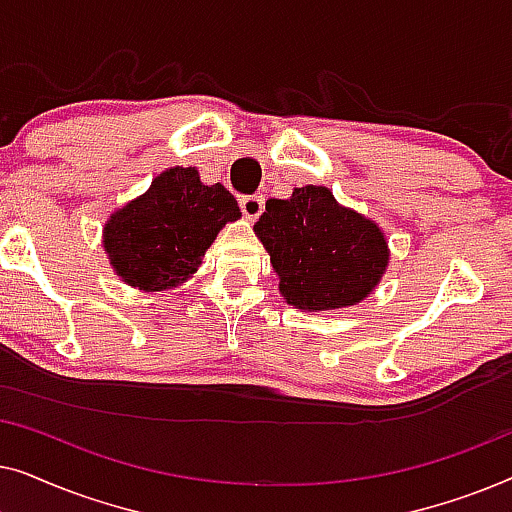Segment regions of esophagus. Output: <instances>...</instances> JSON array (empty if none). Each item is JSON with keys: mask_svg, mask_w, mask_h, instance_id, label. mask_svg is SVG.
Segmentation results:
<instances>
[{"mask_svg": "<svg viewBox=\"0 0 512 512\" xmlns=\"http://www.w3.org/2000/svg\"><path fill=\"white\" fill-rule=\"evenodd\" d=\"M240 209H242V214L247 216L249 221H256L258 216L263 214V209H265L263 195H247V198H242L240 200Z\"/></svg>", "mask_w": 512, "mask_h": 512, "instance_id": "34e87169", "label": "esophagus"}]
</instances>
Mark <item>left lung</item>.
<instances>
[{"instance_id": "1", "label": "left lung", "mask_w": 512, "mask_h": 512, "mask_svg": "<svg viewBox=\"0 0 512 512\" xmlns=\"http://www.w3.org/2000/svg\"><path fill=\"white\" fill-rule=\"evenodd\" d=\"M254 233L279 277V293L300 312H328L366 300L389 268V242L368 216L340 205L331 188H293L270 198Z\"/></svg>"}]
</instances>
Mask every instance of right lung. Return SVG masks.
<instances>
[{
    "mask_svg": "<svg viewBox=\"0 0 512 512\" xmlns=\"http://www.w3.org/2000/svg\"><path fill=\"white\" fill-rule=\"evenodd\" d=\"M242 216L221 184L200 181L198 167H167L102 226V247L121 282L144 293L170 291L202 265L219 230Z\"/></svg>",
    "mask_w": 512,
    "mask_h": 512,
    "instance_id": "right-lung-1",
    "label": "right lung"
}]
</instances>
